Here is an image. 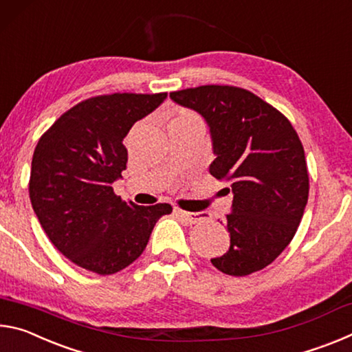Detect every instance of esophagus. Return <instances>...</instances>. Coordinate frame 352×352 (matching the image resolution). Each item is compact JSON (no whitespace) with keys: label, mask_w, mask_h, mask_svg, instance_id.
Instances as JSON below:
<instances>
[{"label":"esophagus","mask_w":352,"mask_h":352,"mask_svg":"<svg viewBox=\"0 0 352 352\" xmlns=\"http://www.w3.org/2000/svg\"><path fill=\"white\" fill-rule=\"evenodd\" d=\"M175 214L178 217H182L183 220H186L188 223L194 225V223H199L201 220H205L210 217V214L208 212H188V211H183V210H175Z\"/></svg>","instance_id":"1"}]
</instances>
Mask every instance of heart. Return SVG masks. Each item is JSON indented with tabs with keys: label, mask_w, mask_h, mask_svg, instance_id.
I'll return each mask as SVG.
<instances>
[{
	"label": "heart",
	"mask_w": 352,
	"mask_h": 352,
	"mask_svg": "<svg viewBox=\"0 0 352 352\" xmlns=\"http://www.w3.org/2000/svg\"><path fill=\"white\" fill-rule=\"evenodd\" d=\"M182 115H188V111H183V113H182ZM182 115H180V116H182Z\"/></svg>",
	"instance_id": "obj_1"
}]
</instances>
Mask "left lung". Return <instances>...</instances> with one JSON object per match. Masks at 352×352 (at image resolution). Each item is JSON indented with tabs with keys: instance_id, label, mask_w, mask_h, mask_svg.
<instances>
[{
	"instance_id": "1",
	"label": "left lung",
	"mask_w": 352,
	"mask_h": 352,
	"mask_svg": "<svg viewBox=\"0 0 352 352\" xmlns=\"http://www.w3.org/2000/svg\"><path fill=\"white\" fill-rule=\"evenodd\" d=\"M169 96L205 118L216 155L210 172L231 183L230 248L212 265L231 276L262 270L294 239L307 204V164L295 129L239 87L201 85Z\"/></svg>"
}]
</instances>
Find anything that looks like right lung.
Instances as JSON below:
<instances>
[{"mask_svg": "<svg viewBox=\"0 0 352 352\" xmlns=\"http://www.w3.org/2000/svg\"><path fill=\"white\" fill-rule=\"evenodd\" d=\"M168 93H113L82 100L41 135L29 197L41 228L63 256L98 275L126 269L144 252L169 204L138 206L113 192L127 164L129 130Z\"/></svg>", "mask_w": 352, "mask_h": 352, "instance_id": "add662e5", "label": "right lung"}]
</instances>
